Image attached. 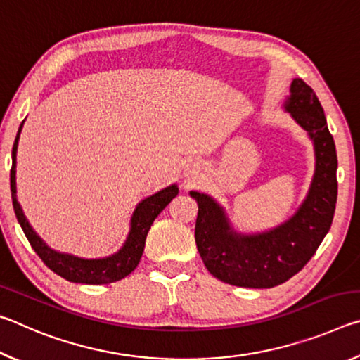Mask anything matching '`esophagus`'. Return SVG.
Here are the masks:
<instances>
[{
    "label": "esophagus",
    "instance_id": "34e87169",
    "mask_svg": "<svg viewBox=\"0 0 360 360\" xmlns=\"http://www.w3.org/2000/svg\"><path fill=\"white\" fill-rule=\"evenodd\" d=\"M197 169H198V168H197V165H195V163H192V165H187V168H186V174H187V176H193L195 173H198Z\"/></svg>",
    "mask_w": 360,
    "mask_h": 360
}]
</instances>
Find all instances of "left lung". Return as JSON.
Here are the masks:
<instances>
[{"label": "left lung", "mask_w": 360, "mask_h": 360, "mask_svg": "<svg viewBox=\"0 0 360 360\" xmlns=\"http://www.w3.org/2000/svg\"><path fill=\"white\" fill-rule=\"evenodd\" d=\"M285 111L313 139L316 155L311 187L289 221L262 233H236L221 205L210 195L191 192L198 203L195 241L203 264L212 276L238 288H275L297 275L313 257L333 221L338 162L324 109L313 89L302 79H294Z\"/></svg>", "instance_id": "left-lung-1"}]
</instances>
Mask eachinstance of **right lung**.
Here are the masks:
<instances>
[{"label": "right lung", "instance_id": "1", "mask_svg": "<svg viewBox=\"0 0 360 360\" xmlns=\"http://www.w3.org/2000/svg\"><path fill=\"white\" fill-rule=\"evenodd\" d=\"M25 122V120H23ZM23 122L17 131L14 148H12V168H11V193H12V205H14V212L19 221L20 227L25 233L30 245L34 249V252L39 255L41 260L51 268L58 276L68 279L71 283L81 284H109L119 279L129 276L135 270L141 259L144 251V243L148 231L155 217L165 210V206L178 195L179 188L176 184L169 186L163 191L157 192L150 197L144 198L141 203L136 206L135 212L131 216L130 222V233L127 236V241L120 248L119 252H115L105 259H81L75 257L71 254H62L53 251L42 241L38 233L28 224L25 214L20 208V203L17 202V186H15V163H17V146H19L20 131Z\"/></svg>", "mask_w": 360, "mask_h": 360}]
</instances>
